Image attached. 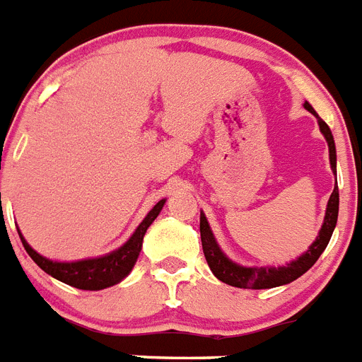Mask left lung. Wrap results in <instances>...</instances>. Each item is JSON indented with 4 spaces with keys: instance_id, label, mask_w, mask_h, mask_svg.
Here are the masks:
<instances>
[{
    "instance_id": "left-lung-1",
    "label": "left lung",
    "mask_w": 362,
    "mask_h": 362,
    "mask_svg": "<svg viewBox=\"0 0 362 362\" xmlns=\"http://www.w3.org/2000/svg\"><path fill=\"white\" fill-rule=\"evenodd\" d=\"M308 111L312 112L313 116L319 122L320 133L325 134L326 142H328L329 149V165H332L333 173L337 175V153H335V142H333V134L329 131V127L326 125V122L313 111V107L310 103H304ZM337 215H339V187L337 180H335V187H333V193L329 194L328 206H326V215L325 222H322V228L319 231V237L315 238L312 246L308 247L306 253L298 257L297 260H291L290 264L286 266H279V268H247V266H240V264L233 262L231 259L226 257V253L218 247L215 240V235H213L211 228H209V222H207L206 215L200 213V238H202V250L204 255H206L207 264L211 268L213 275L218 279V281L226 282L229 286H235V288H247V290H268V288H275V286L290 284L295 279H298L300 275L312 268L313 264L317 262V259L320 257V253L326 250L329 238H332L333 229L337 224Z\"/></svg>"
}]
</instances>
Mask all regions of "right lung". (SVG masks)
<instances>
[{
	"instance_id": "1",
	"label": "right lung",
	"mask_w": 362,
	"mask_h": 362,
	"mask_svg": "<svg viewBox=\"0 0 362 362\" xmlns=\"http://www.w3.org/2000/svg\"><path fill=\"white\" fill-rule=\"evenodd\" d=\"M165 199L160 200L149 213H147L146 218L140 222V226L136 228L131 238L125 242L124 246H120L118 250L111 251L103 257H96V259H86V260H76V262H58V260H50L47 257L40 255L36 250L29 246V242L25 240V237L20 233L21 242H23L25 250L30 255V259L40 266L45 273H49L50 276H54L58 281L65 282L69 286H74L78 290H103V288H109V286L118 284L120 281H124L125 276L131 273L133 266L136 264L138 255H140V250H142L144 235H146L147 228L153 224V220L160 215L162 211Z\"/></svg>"
}]
</instances>
